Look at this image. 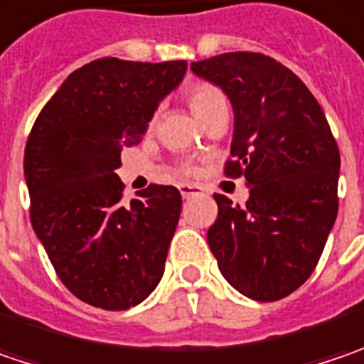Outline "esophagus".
Listing matches in <instances>:
<instances>
[{
  "instance_id": "esophagus-1",
  "label": "esophagus",
  "mask_w": 364,
  "mask_h": 364,
  "mask_svg": "<svg viewBox=\"0 0 364 364\" xmlns=\"http://www.w3.org/2000/svg\"><path fill=\"white\" fill-rule=\"evenodd\" d=\"M203 188L198 186V184H180V194L184 196V198H191L194 194H200Z\"/></svg>"
}]
</instances>
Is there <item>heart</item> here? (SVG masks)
Returning a JSON list of instances; mask_svg holds the SVG:
<instances>
[{
	"instance_id": "heart-1",
	"label": "heart",
	"mask_w": 364,
	"mask_h": 364,
	"mask_svg": "<svg viewBox=\"0 0 364 364\" xmlns=\"http://www.w3.org/2000/svg\"><path fill=\"white\" fill-rule=\"evenodd\" d=\"M186 102L194 112V117L200 120L203 124H207L210 119H215L219 112L228 110V98L225 94L213 85V83H196L186 92ZM155 117L149 120V124H154ZM182 172H191V166H182Z\"/></svg>"
}]
</instances>
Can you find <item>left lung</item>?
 <instances>
[{"label":"left lung","mask_w":364,"mask_h":364,"mask_svg":"<svg viewBox=\"0 0 364 364\" xmlns=\"http://www.w3.org/2000/svg\"><path fill=\"white\" fill-rule=\"evenodd\" d=\"M191 69L231 100L233 159L225 161V176L250 186L245 207L215 194L210 252L242 295L279 301L311 277L336 221V139L307 85L272 57L237 50Z\"/></svg>","instance_id":"1"}]
</instances>
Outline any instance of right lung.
Segmentation results:
<instances>
[{
	"label": "right lung",
	"instance_id": "obj_1",
	"mask_svg": "<svg viewBox=\"0 0 364 364\" xmlns=\"http://www.w3.org/2000/svg\"><path fill=\"white\" fill-rule=\"evenodd\" d=\"M186 61L114 57L75 69L30 131V221L65 287L83 303L129 309L161 281L182 210L173 186L149 184L122 205L120 151L136 145Z\"/></svg>",
	"mask_w": 364,
	"mask_h": 364
}]
</instances>
